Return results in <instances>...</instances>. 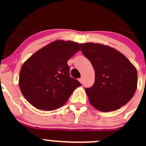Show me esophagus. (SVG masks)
<instances>
[{"label": "esophagus", "mask_w": 146, "mask_h": 146, "mask_svg": "<svg viewBox=\"0 0 146 146\" xmlns=\"http://www.w3.org/2000/svg\"><path fill=\"white\" fill-rule=\"evenodd\" d=\"M79 81L80 82V83H82V82H83V79H82V77H80V78Z\"/></svg>", "instance_id": "34e87169"}]
</instances>
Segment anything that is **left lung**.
<instances>
[{
  "instance_id": "obj_1",
  "label": "left lung",
  "mask_w": 146,
  "mask_h": 146,
  "mask_svg": "<svg viewBox=\"0 0 146 146\" xmlns=\"http://www.w3.org/2000/svg\"><path fill=\"white\" fill-rule=\"evenodd\" d=\"M92 64L95 81L86 92L92 106L102 112L116 110L134 96L137 84L135 67L123 54L101 44H80Z\"/></svg>"
}]
</instances>
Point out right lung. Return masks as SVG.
I'll use <instances>...</instances> for the list:
<instances>
[{"label":"right lung","instance_id":"obj_1","mask_svg":"<svg viewBox=\"0 0 146 146\" xmlns=\"http://www.w3.org/2000/svg\"><path fill=\"white\" fill-rule=\"evenodd\" d=\"M80 50L79 44L57 40L35 52L20 72V91L28 102L44 110L60 108L82 86L69 74V59Z\"/></svg>","mask_w":146,"mask_h":146}]
</instances>
